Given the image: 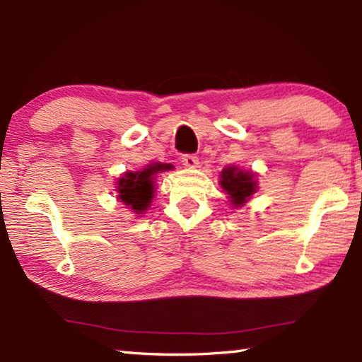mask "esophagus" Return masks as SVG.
Returning <instances> with one entry per match:
<instances>
[{"label":"esophagus","instance_id":"34e87169","mask_svg":"<svg viewBox=\"0 0 362 362\" xmlns=\"http://www.w3.org/2000/svg\"><path fill=\"white\" fill-rule=\"evenodd\" d=\"M180 159H182L183 166H187V168H198V164H199L198 156L192 155V153H185V155H182Z\"/></svg>","mask_w":362,"mask_h":362}]
</instances>
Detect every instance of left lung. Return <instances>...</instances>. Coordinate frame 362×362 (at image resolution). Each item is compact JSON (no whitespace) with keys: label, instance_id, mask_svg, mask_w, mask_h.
<instances>
[{"label":"left lung","instance_id":"8db88e82","mask_svg":"<svg viewBox=\"0 0 362 362\" xmlns=\"http://www.w3.org/2000/svg\"><path fill=\"white\" fill-rule=\"evenodd\" d=\"M220 177H222L220 185L228 194L231 204L235 207L243 206L255 193L257 183L254 180L255 174L252 173H244V170L231 166L223 169Z\"/></svg>","mask_w":362,"mask_h":362}]
</instances>
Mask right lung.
Segmentation results:
<instances>
[{"label":"right lung","mask_w":362,"mask_h":362,"mask_svg":"<svg viewBox=\"0 0 362 362\" xmlns=\"http://www.w3.org/2000/svg\"><path fill=\"white\" fill-rule=\"evenodd\" d=\"M170 164L155 163L139 173H126L118 180V196L122 203L127 204L136 214L146 211L153 199V175L163 170H169Z\"/></svg>","instance_id":"1"}]
</instances>
